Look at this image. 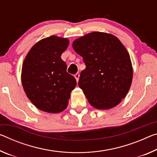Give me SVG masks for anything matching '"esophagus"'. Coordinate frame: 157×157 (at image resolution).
Wrapping results in <instances>:
<instances>
[{
	"instance_id": "34e87169",
	"label": "esophagus",
	"mask_w": 157,
	"mask_h": 157,
	"mask_svg": "<svg viewBox=\"0 0 157 157\" xmlns=\"http://www.w3.org/2000/svg\"><path fill=\"white\" fill-rule=\"evenodd\" d=\"M75 79H76V81L78 82L79 78V73H76L75 75Z\"/></svg>"
}]
</instances>
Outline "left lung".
I'll return each instance as SVG.
<instances>
[{"label":"left lung","mask_w":157,"mask_h":157,"mask_svg":"<svg viewBox=\"0 0 157 157\" xmlns=\"http://www.w3.org/2000/svg\"><path fill=\"white\" fill-rule=\"evenodd\" d=\"M73 47L85 63L78 85L90 105L102 110L118 105L127 94L133 78L125 47L113 35L93 32L76 39Z\"/></svg>","instance_id":"1"}]
</instances>
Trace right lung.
Here are the masks:
<instances>
[{
    "instance_id": "add662e5",
    "label": "right lung",
    "mask_w": 157,
    "mask_h": 157,
    "mask_svg": "<svg viewBox=\"0 0 157 157\" xmlns=\"http://www.w3.org/2000/svg\"><path fill=\"white\" fill-rule=\"evenodd\" d=\"M69 40L55 36L41 40L24 59L21 82L26 96L39 110L58 113L66 108L77 82L61 58Z\"/></svg>"
}]
</instances>
